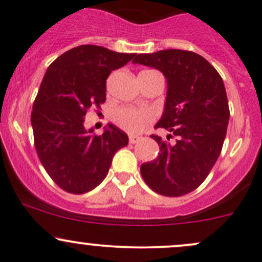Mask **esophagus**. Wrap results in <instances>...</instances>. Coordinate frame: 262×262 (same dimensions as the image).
Returning <instances> with one entry per match:
<instances>
[{
    "label": "esophagus",
    "instance_id": "obj_1",
    "mask_svg": "<svg viewBox=\"0 0 262 262\" xmlns=\"http://www.w3.org/2000/svg\"><path fill=\"white\" fill-rule=\"evenodd\" d=\"M139 139H140V137H138V136H129V142H130L132 144L139 142Z\"/></svg>",
    "mask_w": 262,
    "mask_h": 262
}]
</instances>
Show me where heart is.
<instances>
[{
	"instance_id": "b5f03b06",
	"label": "heart",
	"mask_w": 262,
	"mask_h": 262,
	"mask_svg": "<svg viewBox=\"0 0 262 262\" xmlns=\"http://www.w3.org/2000/svg\"><path fill=\"white\" fill-rule=\"evenodd\" d=\"M113 118L120 128L125 129L129 133H138L152 120L153 115L148 109L122 108L115 110Z\"/></svg>"
}]
</instances>
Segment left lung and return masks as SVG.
<instances>
[{"mask_svg":"<svg viewBox=\"0 0 262 262\" xmlns=\"http://www.w3.org/2000/svg\"><path fill=\"white\" fill-rule=\"evenodd\" d=\"M134 64L157 69L167 80L163 114L157 128L169 132L158 157L140 166L145 183L157 193L180 197L194 191L216 163L227 132L230 110L224 80L205 57L168 49L134 55ZM172 136L176 142H168Z\"/></svg>","mask_w":262,"mask_h":262,"instance_id":"obj_1","label":"left lung"}]
</instances>
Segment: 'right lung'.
<instances>
[{"mask_svg":"<svg viewBox=\"0 0 262 262\" xmlns=\"http://www.w3.org/2000/svg\"><path fill=\"white\" fill-rule=\"evenodd\" d=\"M136 54L103 46L81 45L64 52L49 66L31 113L35 147L52 181L69 193L92 191L109 172L114 154L128 136L108 124L101 136L85 129L86 112L105 101V82L113 70Z\"/></svg>","mask_w":262,"mask_h":262,"instance_id":"1","label":"right lung"}]
</instances>
